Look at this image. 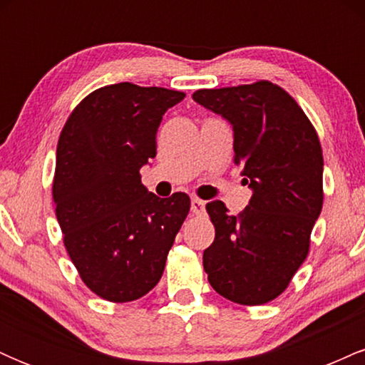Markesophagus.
I'll use <instances>...</instances> for the list:
<instances>
[{"label":"esophagus","mask_w":365,"mask_h":365,"mask_svg":"<svg viewBox=\"0 0 365 365\" xmlns=\"http://www.w3.org/2000/svg\"><path fill=\"white\" fill-rule=\"evenodd\" d=\"M190 209H192V212H194V215H197V216H200V215H204V212H206V209H204V200L197 199V197L192 199Z\"/></svg>","instance_id":"obj_1"}]
</instances>
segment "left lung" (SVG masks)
I'll list each match as a JSON object with an SVG mask.
<instances>
[{"label":"left lung","instance_id":"8db88e82","mask_svg":"<svg viewBox=\"0 0 365 365\" xmlns=\"http://www.w3.org/2000/svg\"><path fill=\"white\" fill-rule=\"evenodd\" d=\"M195 103L233 127V161L252 197L238 216L221 200L206 209L216 237L204 250L211 287L242 305L282 295L309 254L322 209V149L302 108L267 81L200 89Z\"/></svg>","mask_w":365,"mask_h":365}]
</instances>
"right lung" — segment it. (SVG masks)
Segmentation results:
<instances>
[{
  "label": "right lung",
  "instance_id": "right-lung-1",
  "mask_svg": "<svg viewBox=\"0 0 365 365\" xmlns=\"http://www.w3.org/2000/svg\"><path fill=\"white\" fill-rule=\"evenodd\" d=\"M183 98L113 83L91 92L61 130L53 199L63 242L82 282L110 302H132L156 287L190 209L183 192L159 199L140 182L163 115Z\"/></svg>",
  "mask_w": 365,
  "mask_h": 365
}]
</instances>
